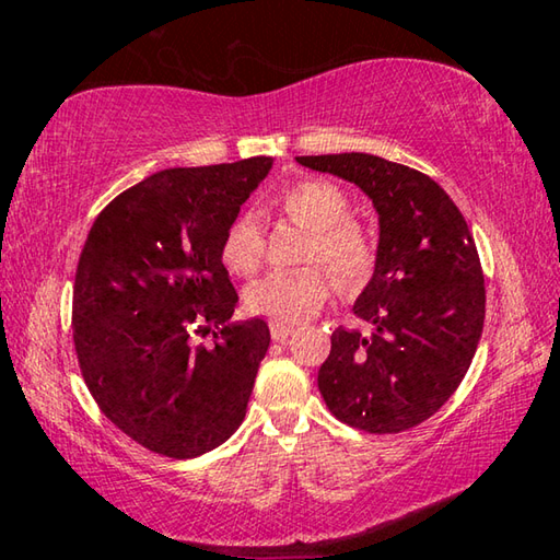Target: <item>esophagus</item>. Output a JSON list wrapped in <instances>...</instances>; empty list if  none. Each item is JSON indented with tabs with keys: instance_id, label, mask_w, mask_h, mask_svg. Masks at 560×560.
<instances>
[{
	"instance_id": "esophagus-1",
	"label": "esophagus",
	"mask_w": 560,
	"mask_h": 560,
	"mask_svg": "<svg viewBox=\"0 0 560 560\" xmlns=\"http://www.w3.org/2000/svg\"><path fill=\"white\" fill-rule=\"evenodd\" d=\"M271 338H277V340H287L293 330H296V326L293 324H283V320H271Z\"/></svg>"
}]
</instances>
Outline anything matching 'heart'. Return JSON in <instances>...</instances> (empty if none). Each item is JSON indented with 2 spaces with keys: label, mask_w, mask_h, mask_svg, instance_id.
I'll return each instance as SVG.
<instances>
[{
  "label": "heart",
  "mask_w": 560,
  "mask_h": 560,
  "mask_svg": "<svg viewBox=\"0 0 560 560\" xmlns=\"http://www.w3.org/2000/svg\"><path fill=\"white\" fill-rule=\"evenodd\" d=\"M283 210L314 234L306 254L308 264L324 261L346 291H358L371 281L377 259L375 242L350 222L353 207L343 189L326 179H303L287 189ZM222 259L226 269L240 277H252L261 269L264 236L257 217L242 214L230 226L222 244ZM330 291L334 279L324 269L271 273L252 287L249 308L283 324H299L324 306Z\"/></svg>",
  "instance_id": "1"
}]
</instances>
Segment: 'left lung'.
<instances>
[{
    "label": "left lung",
    "instance_id": "obj_1",
    "mask_svg": "<svg viewBox=\"0 0 560 560\" xmlns=\"http://www.w3.org/2000/svg\"><path fill=\"white\" fill-rule=\"evenodd\" d=\"M296 163L353 183L377 214V259L318 371L328 410L373 434L410 430L457 390L485 328V277L457 205L432 177L368 153Z\"/></svg>",
    "mask_w": 560,
    "mask_h": 560
}]
</instances>
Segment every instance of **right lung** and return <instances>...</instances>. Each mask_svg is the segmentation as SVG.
<instances>
[{
	"mask_svg": "<svg viewBox=\"0 0 560 560\" xmlns=\"http://www.w3.org/2000/svg\"><path fill=\"white\" fill-rule=\"evenodd\" d=\"M273 158L170 167L118 195L83 244L73 343L103 415L150 452L189 459L240 428L269 348L259 316L230 324L240 296L224 236ZM218 328L212 349L191 334Z\"/></svg>",
	"mask_w": 560,
	"mask_h": 560,
	"instance_id": "obj_1",
	"label": "right lung"
}]
</instances>
